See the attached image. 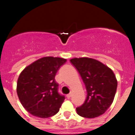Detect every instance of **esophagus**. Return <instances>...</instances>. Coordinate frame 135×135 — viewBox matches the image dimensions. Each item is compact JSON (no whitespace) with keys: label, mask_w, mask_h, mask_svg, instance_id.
<instances>
[{"label":"esophagus","mask_w":135,"mask_h":135,"mask_svg":"<svg viewBox=\"0 0 135 135\" xmlns=\"http://www.w3.org/2000/svg\"><path fill=\"white\" fill-rule=\"evenodd\" d=\"M72 96V93H70V94H68L67 95H66V97L68 98V99H70V97H71Z\"/></svg>","instance_id":"esophagus-1"}]
</instances>
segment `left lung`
I'll use <instances>...</instances> for the list:
<instances>
[{
	"mask_svg": "<svg viewBox=\"0 0 135 135\" xmlns=\"http://www.w3.org/2000/svg\"><path fill=\"white\" fill-rule=\"evenodd\" d=\"M86 86L85 103L76 108L79 115L93 119L107 111L114 100L117 80L113 70L101 62L88 57L70 59Z\"/></svg>",
	"mask_w": 135,
	"mask_h": 135,
	"instance_id": "obj_1",
	"label": "left lung"
}]
</instances>
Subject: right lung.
I'll return each instance as SVG.
<instances>
[{
    "mask_svg": "<svg viewBox=\"0 0 135 135\" xmlns=\"http://www.w3.org/2000/svg\"><path fill=\"white\" fill-rule=\"evenodd\" d=\"M66 59L45 56L26 66L17 80L16 93L23 107L32 115L46 119L59 111L65 97L58 93L55 75Z\"/></svg>",
    "mask_w": 135,
    "mask_h": 135,
    "instance_id": "add662e5",
    "label": "right lung"
}]
</instances>
